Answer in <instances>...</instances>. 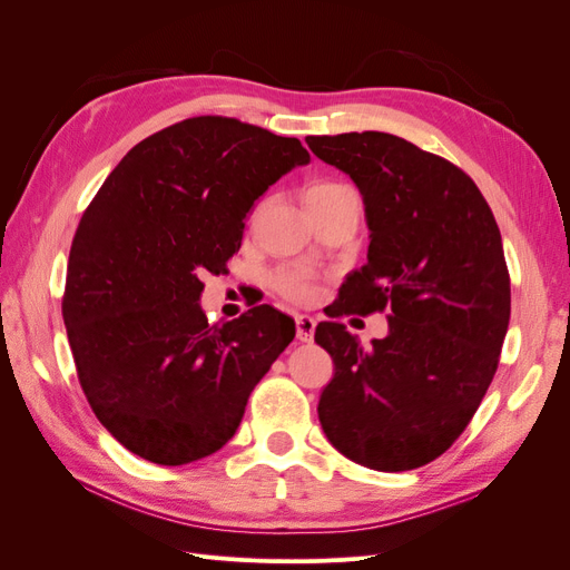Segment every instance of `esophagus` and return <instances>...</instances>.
<instances>
[{
	"label": "esophagus",
	"instance_id": "obj_1",
	"mask_svg": "<svg viewBox=\"0 0 570 570\" xmlns=\"http://www.w3.org/2000/svg\"><path fill=\"white\" fill-rule=\"evenodd\" d=\"M316 331V321L312 316H297V340L312 342Z\"/></svg>",
	"mask_w": 570,
	"mask_h": 570
}]
</instances>
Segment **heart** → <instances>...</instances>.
<instances>
[{
	"mask_svg": "<svg viewBox=\"0 0 570 570\" xmlns=\"http://www.w3.org/2000/svg\"><path fill=\"white\" fill-rule=\"evenodd\" d=\"M340 189H347V187L337 185V183H316L306 189V202L335 195V193H340ZM273 285L285 299L297 302V304L314 302L318 295L316 273H312L308 268H302V266H289V268L278 271L273 275Z\"/></svg>",
	"mask_w": 570,
	"mask_h": 570,
	"instance_id": "obj_1",
	"label": "heart"
}]
</instances>
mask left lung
I'll use <instances>...</instances> for the list:
<instances>
[{
	"instance_id": "8db88e82",
	"label": "left lung",
	"mask_w": 570,
	"mask_h": 570,
	"mask_svg": "<svg viewBox=\"0 0 570 570\" xmlns=\"http://www.w3.org/2000/svg\"><path fill=\"white\" fill-rule=\"evenodd\" d=\"M306 145L358 187L368 262L327 316L387 312L364 347L337 321L314 340L335 373L318 400L325 438L373 471H411L444 454L485 396L507 337L511 283L502 235L461 168L404 137L364 130Z\"/></svg>"
}]
</instances>
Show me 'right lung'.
<instances>
[{"instance_id": "1", "label": "right lung", "mask_w": 570, "mask_h": 570, "mask_svg": "<svg viewBox=\"0 0 570 570\" xmlns=\"http://www.w3.org/2000/svg\"><path fill=\"white\" fill-rule=\"evenodd\" d=\"M308 161L297 137L187 118L135 145L82 214L63 323L82 392L128 452L161 465L218 452L295 340L268 304L206 321L199 275L226 271L254 202Z\"/></svg>"}]
</instances>
